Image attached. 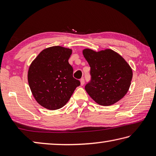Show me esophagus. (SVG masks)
I'll list each match as a JSON object with an SVG mask.
<instances>
[{
	"instance_id": "34e87169",
	"label": "esophagus",
	"mask_w": 156,
	"mask_h": 156,
	"mask_svg": "<svg viewBox=\"0 0 156 156\" xmlns=\"http://www.w3.org/2000/svg\"><path fill=\"white\" fill-rule=\"evenodd\" d=\"M84 79L81 78L80 79V84L82 86H83V85H84Z\"/></svg>"
}]
</instances>
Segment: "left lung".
I'll list each match as a JSON object with an SVG mask.
<instances>
[{
    "instance_id": "1",
    "label": "left lung",
    "mask_w": 156,
    "mask_h": 156,
    "mask_svg": "<svg viewBox=\"0 0 156 156\" xmlns=\"http://www.w3.org/2000/svg\"><path fill=\"white\" fill-rule=\"evenodd\" d=\"M91 67V80L85 90L98 104L109 106L119 101L127 93L133 72L123 58L112 49L94 51L83 50Z\"/></svg>"
}]
</instances>
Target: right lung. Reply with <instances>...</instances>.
Masks as SVG:
<instances>
[{"label": "right lung", "mask_w": 156, "mask_h": 156, "mask_svg": "<svg viewBox=\"0 0 156 156\" xmlns=\"http://www.w3.org/2000/svg\"><path fill=\"white\" fill-rule=\"evenodd\" d=\"M72 49L60 46L47 48L38 55L28 71V83L38 104L56 110L67 104L80 82L73 77L69 63Z\"/></svg>", "instance_id": "add662e5"}]
</instances>
